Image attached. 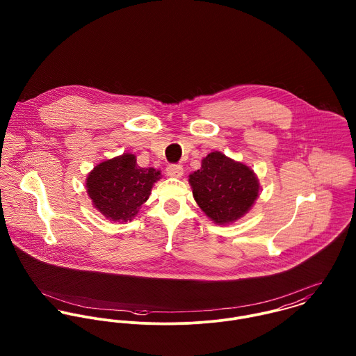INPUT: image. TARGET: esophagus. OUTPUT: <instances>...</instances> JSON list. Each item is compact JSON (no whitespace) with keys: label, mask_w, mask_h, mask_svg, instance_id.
I'll use <instances>...</instances> for the list:
<instances>
[{"label":"esophagus","mask_w":356,"mask_h":356,"mask_svg":"<svg viewBox=\"0 0 356 356\" xmlns=\"http://www.w3.org/2000/svg\"><path fill=\"white\" fill-rule=\"evenodd\" d=\"M165 172L168 177H172V178H181L184 175V167L181 164H170L167 168H165Z\"/></svg>","instance_id":"34e87169"}]
</instances>
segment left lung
<instances>
[{
    "instance_id": "left-lung-1",
    "label": "left lung",
    "mask_w": 356,
    "mask_h": 356,
    "mask_svg": "<svg viewBox=\"0 0 356 356\" xmlns=\"http://www.w3.org/2000/svg\"><path fill=\"white\" fill-rule=\"evenodd\" d=\"M189 184L196 203L218 225L244 216L260 189L254 170L216 151L204 157L202 168L189 175Z\"/></svg>"
}]
</instances>
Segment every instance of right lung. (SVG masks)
<instances>
[{
    "mask_svg": "<svg viewBox=\"0 0 356 356\" xmlns=\"http://www.w3.org/2000/svg\"><path fill=\"white\" fill-rule=\"evenodd\" d=\"M160 171L143 168L131 153L97 164L88 175L86 188L93 205L113 222L131 220L149 199Z\"/></svg>",
    "mask_w": 356,
    "mask_h": 356,
    "instance_id": "1",
    "label": "right lung"
}]
</instances>
